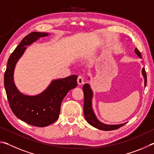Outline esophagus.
<instances>
[{
  "label": "esophagus",
  "instance_id": "obj_1",
  "mask_svg": "<svg viewBox=\"0 0 154 154\" xmlns=\"http://www.w3.org/2000/svg\"><path fill=\"white\" fill-rule=\"evenodd\" d=\"M77 83L78 85H82L84 83V80H83V78L82 76H79L77 78Z\"/></svg>",
  "mask_w": 154,
  "mask_h": 154
}]
</instances>
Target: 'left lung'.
<instances>
[{
	"instance_id": "8db88e82",
	"label": "left lung",
	"mask_w": 154,
	"mask_h": 154,
	"mask_svg": "<svg viewBox=\"0 0 154 154\" xmlns=\"http://www.w3.org/2000/svg\"><path fill=\"white\" fill-rule=\"evenodd\" d=\"M134 52L137 55L141 58V54L138 50L137 48L134 49ZM142 75L144 78V86L145 88L147 84V75L145 70V68L142 69ZM90 79V78H89ZM83 91L84 94V105H83V113H84L85 119L88 122V124L91 126L96 128L105 130V131H109V130H116L123 126L127 122H125L120 124H106L98 120L97 117L96 116L94 111L92 108V98H93V91L91 89L90 85L88 83H85L83 86Z\"/></svg>"
}]
</instances>
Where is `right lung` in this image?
<instances>
[{"mask_svg":"<svg viewBox=\"0 0 154 154\" xmlns=\"http://www.w3.org/2000/svg\"><path fill=\"white\" fill-rule=\"evenodd\" d=\"M49 35L48 32H33L25 36L10 56L4 77L7 99L15 116L26 123L37 127L48 126L58 119L62 100L77 85V76L75 75L52 80L45 90L34 96L22 93L15 85V68L26 46Z\"/></svg>","mask_w":154,"mask_h":154,"instance_id":"add662e5","label":"right lung"}]
</instances>
